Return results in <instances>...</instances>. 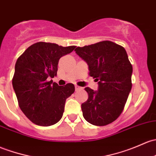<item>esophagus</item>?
Listing matches in <instances>:
<instances>
[{"mask_svg": "<svg viewBox=\"0 0 156 156\" xmlns=\"http://www.w3.org/2000/svg\"><path fill=\"white\" fill-rule=\"evenodd\" d=\"M82 90V87H78V86H75V91H78V90Z\"/></svg>", "mask_w": 156, "mask_h": 156, "instance_id": "esophagus-1", "label": "esophagus"}]
</instances>
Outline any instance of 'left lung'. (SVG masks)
<instances>
[{
    "label": "left lung",
    "instance_id": "obj_1",
    "mask_svg": "<svg viewBox=\"0 0 156 156\" xmlns=\"http://www.w3.org/2000/svg\"><path fill=\"white\" fill-rule=\"evenodd\" d=\"M75 51L87 63L90 76L99 81L97 91L85 87L89 97L81 105L83 117L94 126L111 123L123 111L132 89V66L126 51L108 40Z\"/></svg>",
    "mask_w": 156,
    "mask_h": 156
}]
</instances>
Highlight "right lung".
Masks as SVG:
<instances>
[{
    "label": "right lung",
    "mask_w": 156,
    "mask_h": 156,
    "mask_svg": "<svg viewBox=\"0 0 156 156\" xmlns=\"http://www.w3.org/2000/svg\"><path fill=\"white\" fill-rule=\"evenodd\" d=\"M75 45L63 47L39 42L28 47L15 66L12 87L20 109L32 122L41 126L57 123L63 117L66 100L75 92L73 83L59 86L49 78L57 75L61 57Z\"/></svg>",
    "instance_id": "right-lung-1"
}]
</instances>
